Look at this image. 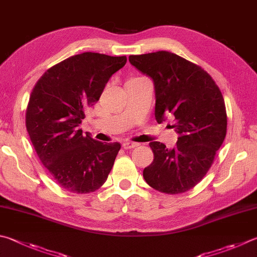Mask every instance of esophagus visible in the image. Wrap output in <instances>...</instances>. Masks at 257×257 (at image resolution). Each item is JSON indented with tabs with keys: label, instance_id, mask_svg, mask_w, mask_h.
Listing matches in <instances>:
<instances>
[{
	"label": "esophagus",
	"instance_id": "esophagus-1",
	"mask_svg": "<svg viewBox=\"0 0 257 257\" xmlns=\"http://www.w3.org/2000/svg\"><path fill=\"white\" fill-rule=\"evenodd\" d=\"M137 146H139V144L138 143H134V142H124L122 144V147L124 149H133V148L137 147Z\"/></svg>",
	"mask_w": 257,
	"mask_h": 257
}]
</instances>
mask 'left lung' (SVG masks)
<instances>
[{
    "mask_svg": "<svg viewBox=\"0 0 257 257\" xmlns=\"http://www.w3.org/2000/svg\"><path fill=\"white\" fill-rule=\"evenodd\" d=\"M129 62L154 82L157 122L172 118L179 135L173 148L149 144L154 161L145 167L144 179L161 192H185L207 174L226 137L221 92L206 71L170 51L133 55Z\"/></svg>",
    "mask_w": 257,
    "mask_h": 257,
    "instance_id": "1",
    "label": "left lung"
}]
</instances>
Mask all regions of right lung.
<instances>
[{
    "mask_svg": "<svg viewBox=\"0 0 257 257\" xmlns=\"http://www.w3.org/2000/svg\"><path fill=\"white\" fill-rule=\"evenodd\" d=\"M127 57L99 53L72 56L49 68L31 92L26 125L37 155L63 189L93 192L104 183L121 145L101 143L80 128L85 110Z\"/></svg>",
    "mask_w": 257,
    "mask_h": 257,
    "instance_id": "1",
    "label": "right lung"
}]
</instances>
